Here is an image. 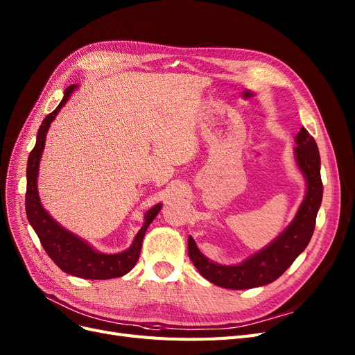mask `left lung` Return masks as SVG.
Segmentation results:
<instances>
[{
    "instance_id": "8db88e82",
    "label": "left lung",
    "mask_w": 355,
    "mask_h": 355,
    "mask_svg": "<svg viewBox=\"0 0 355 355\" xmlns=\"http://www.w3.org/2000/svg\"><path fill=\"white\" fill-rule=\"evenodd\" d=\"M295 163L305 180V195L292 222L280 235L264 248L250 255L239 264H218L198 250L197 243L188 238L189 259L197 270L209 282L226 289H250L275 282L297 257L307 248L315 227L317 211L323 198L320 178V154L314 138L305 128L295 137Z\"/></svg>"
}]
</instances>
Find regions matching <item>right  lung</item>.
Listing matches in <instances>:
<instances>
[{"instance_id":"obj_1","label":"right lung","mask_w":355,"mask_h":355,"mask_svg":"<svg viewBox=\"0 0 355 355\" xmlns=\"http://www.w3.org/2000/svg\"><path fill=\"white\" fill-rule=\"evenodd\" d=\"M78 88V85H70L64 91V96L58 107L51 114H48L38 129L36 144L28 158L26 168V216L31 226L38 235L44 250L50 255V259L63 270L71 276L82 279H113L129 273L135 267L139 254L145 232L153 223V220L162 210V202L155 204L144 214V225L133 238L130 247L121 252L105 254L95 250L88 241L82 239L73 232L67 230L53 218L40 200L38 192V175L40 163L45 148L46 132L50 129L53 120L60 113V110L66 105L70 95Z\"/></svg>"}]
</instances>
